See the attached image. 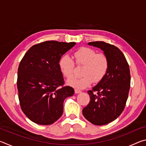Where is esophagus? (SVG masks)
<instances>
[{
  "label": "esophagus",
  "mask_w": 146,
  "mask_h": 146,
  "mask_svg": "<svg viewBox=\"0 0 146 146\" xmlns=\"http://www.w3.org/2000/svg\"><path fill=\"white\" fill-rule=\"evenodd\" d=\"M81 92H82V91H81L80 90H77V89H75V93H76V94L80 93Z\"/></svg>",
  "instance_id": "1"
}]
</instances>
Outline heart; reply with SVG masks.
<instances>
[{
	"label": "heart",
	"instance_id": "1",
	"mask_svg": "<svg viewBox=\"0 0 146 146\" xmlns=\"http://www.w3.org/2000/svg\"><path fill=\"white\" fill-rule=\"evenodd\" d=\"M76 63L84 66L82 77L71 79L68 81L69 85L78 89H84L91 82H100L104 77L109 69V60L103 53H97L94 49L83 47L74 53ZM58 66L62 75L67 78L73 76L75 63L70 56L64 55L58 62Z\"/></svg>",
	"mask_w": 146,
	"mask_h": 146
}]
</instances>
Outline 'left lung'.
Here are the masks:
<instances>
[{
	"label": "left lung",
	"mask_w": 146,
	"mask_h": 146,
	"mask_svg": "<svg viewBox=\"0 0 146 146\" xmlns=\"http://www.w3.org/2000/svg\"><path fill=\"white\" fill-rule=\"evenodd\" d=\"M88 45L102 49L108 58L109 69L98 84L88 91L90 102L82 114L93 124L102 125L117 118L125 108L130 89L129 67L117 47L102 41L91 42Z\"/></svg>",
	"instance_id": "8db88e82"
}]
</instances>
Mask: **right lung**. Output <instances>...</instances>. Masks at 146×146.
<instances>
[{"mask_svg": "<svg viewBox=\"0 0 146 146\" xmlns=\"http://www.w3.org/2000/svg\"><path fill=\"white\" fill-rule=\"evenodd\" d=\"M75 44L54 40L35 44L20 62L17 77L20 105L32 122L49 125L62 115L64 101L73 95L74 90L63 86L58 62Z\"/></svg>", "mask_w": 146, "mask_h": 146, "instance_id": "add662e5", "label": "right lung"}]
</instances>
